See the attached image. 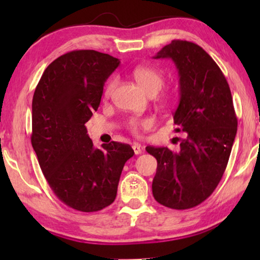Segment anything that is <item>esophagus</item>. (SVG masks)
I'll return each instance as SVG.
<instances>
[{
	"instance_id": "1",
	"label": "esophagus",
	"mask_w": 260,
	"mask_h": 260,
	"mask_svg": "<svg viewBox=\"0 0 260 260\" xmlns=\"http://www.w3.org/2000/svg\"><path fill=\"white\" fill-rule=\"evenodd\" d=\"M133 150H134V153L135 155H140V153H142V150H143V148H142V146H141V144H139V143H134L133 144Z\"/></svg>"
}]
</instances>
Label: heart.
<instances>
[{
	"label": "heart",
	"instance_id": "b5f03b06",
	"mask_svg": "<svg viewBox=\"0 0 260 260\" xmlns=\"http://www.w3.org/2000/svg\"><path fill=\"white\" fill-rule=\"evenodd\" d=\"M132 76L135 79V81L138 82V85L142 88L144 93H147L149 96L156 95L161 89V87L164 86V76H162L160 71L150 67H144V65L136 67L132 71ZM116 79H111L107 83V86L104 88L105 99H109L111 96L114 88H116ZM151 124L152 120L148 119V118H144V119H131L128 124H127V127L134 134H138V132L141 128H147V127L151 126Z\"/></svg>",
	"mask_w": 260,
	"mask_h": 260
}]
</instances>
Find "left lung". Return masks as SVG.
<instances>
[{"mask_svg": "<svg viewBox=\"0 0 260 260\" xmlns=\"http://www.w3.org/2000/svg\"><path fill=\"white\" fill-rule=\"evenodd\" d=\"M153 58H170L179 73L174 124L186 133L179 151L147 147L157 159L152 193L158 203L186 210L213 192L225 172L237 132L232 93L221 70L196 43L173 40Z\"/></svg>", "mask_w": 260, "mask_h": 260, "instance_id": "obj_1", "label": "left lung"}]
</instances>
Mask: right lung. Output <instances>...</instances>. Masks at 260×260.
<instances>
[{
	"label": "right lung",
	"mask_w": 260,
	"mask_h": 260,
	"mask_svg": "<svg viewBox=\"0 0 260 260\" xmlns=\"http://www.w3.org/2000/svg\"><path fill=\"white\" fill-rule=\"evenodd\" d=\"M120 60L95 50H73L49 64L32 102V146L55 195L70 208L95 212L117 196L129 144L94 147L85 124L98 111L107 79Z\"/></svg>",
	"instance_id": "1"
}]
</instances>
